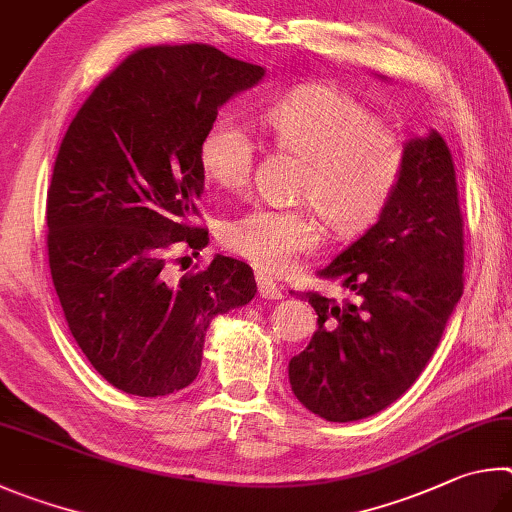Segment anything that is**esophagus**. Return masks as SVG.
I'll return each instance as SVG.
<instances>
[{
  "mask_svg": "<svg viewBox=\"0 0 512 512\" xmlns=\"http://www.w3.org/2000/svg\"><path fill=\"white\" fill-rule=\"evenodd\" d=\"M258 294H261L263 299H267V301H279V299H283V292H281V288L279 285H276L274 281H270V279H263V276H258Z\"/></svg>",
  "mask_w": 512,
  "mask_h": 512,
  "instance_id": "34e87169",
  "label": "esophagus"
}]
</instances>
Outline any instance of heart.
<instances>
[{
    "label": "heart",
    "instance_id": "obj_1",
    "mask_svg": "<svg viewBox=\"0 0 512 512\" xmlns=\"http://www.w3.org/2000/svg\"><path fill=\"white\" fill-rule=\"evenodd\" d=\"M276 143L306 161L297 200L313 206L339 238L378 222L396 195L407 166V146L360 98L333 85H301L265 112ZM256 143L247 123L222 114L197 148L209 182L240 188L254 168ZM321 227L309 206L251 209L222 227L224 247L265 274H285L319 245Z\"/></svg>",
    "mask_w": 512,
    "mask_h": 512
}]
</instances>
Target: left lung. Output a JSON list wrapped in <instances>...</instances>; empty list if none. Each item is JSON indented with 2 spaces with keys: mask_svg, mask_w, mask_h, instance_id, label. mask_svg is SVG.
Masks as SVG:
<instances>
[{
  "mask_svg": "<svg viewBox=\"0 0 512 512\" xmlns=\"http://www.w3.org/2000/svg\"><path fill=\"white\" fill-rule=\"evenodd\" d=\"M405 146V175L387 209L321 270L353 301L303 294L317 312V333L290 360V387L330 423L369 418L396 402L423 373L463 294L450 148L436 130Z\"/></svg>",
  "mask_w": 512,
  "mask_h": 512,
  "instance_id": "1",
  "label": "left lung"
}]
</instances>
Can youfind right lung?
Masks as SVG:
<instances>
[{"instance_id": "obj_1", "label": "right lung", "mask_w": 512, "mask_h": 512, "mask_svg": "<svg viewBox=\"0 0 512 512\" xmlns=\"http://www.w3.org/2000/svg\"><path fill=\"white\" fill-rule=\"evenodd\" d=\"M263 78L209 44L141 49L98 83L60 143L47 195L53 288L80 351L116 389H186L211 321L254 299L247 263L215 254L175 281L166 254L209 242L191 224L197 148L220 107Z\"/></svg>"}]
</instances>
